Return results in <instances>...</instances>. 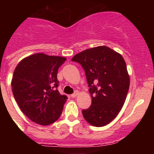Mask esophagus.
I'll return each mask as SVG.
<instances>
[{
  "mask_svg": "<svg viewBox=\"0 0 154 154\" xmlns=\"http://www.w3.org/2000/svg\"><path fill=\"white\" fill-rule=\"evenodd\" d=\"M77 94H78V91H74V93H73V94H71V97H75L77 95Z\"/></svg>",
  "mask_w": 154,
  "mask_h": 154,
  "instance_id": "34e87169",
  "label": "esophagus"
}]
</instances>
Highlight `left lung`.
<instances>
[{"mask_svg":"<svg viewBox=\"0 0 154 154\" xmlns=\"http://www.w3.org/2000/svg\"><path fill=\"white\" fill-rule=\"evenodd\" d=\"M72 61L85 71L91 105L82 110L83 118L94 127L112 122L123 107L130 87L126 63L120 54L106 46L85 50Z\"/></svg>","mask_w":154,"mask_h":154,"instance_id":"1","label":"left lung"}]
</instances>
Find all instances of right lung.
I'll use <instances>...</instances> for the list:
<instances>
[{
  "mask_svg": "<svg viewBox=\"0 0 154 154\" xmlns=\"http://www.w3.org/2000/svg\"><path fill=\"white\" fill-rule=\"evenodd\" d=\"M66 60L38 53L23 59L14 71V97L22 112L38 125L54 123L63 112L68 97L57 90V72Z\"/></svg>",
  "mask_w": 154,
  "mask_h": 154,
  "instance_id": "add662e5",
  "label": "right lung"
}]
</instances>
